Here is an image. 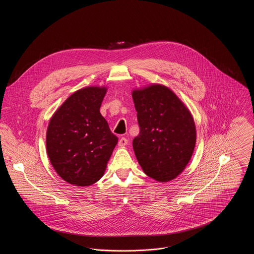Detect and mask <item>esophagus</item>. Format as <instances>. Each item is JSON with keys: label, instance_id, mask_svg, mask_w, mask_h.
Returning a JSON list of instances; mask_svg holds the SVG:
<instances>
[{"label": "esophagus", "instance_id": "1", "mask_svg": "<svg viewBox=\"0 0 254 254\" xmlns=\"http://www.w3.org/2000/svg\"><path fill=\"white\" fill-rule=\"evenodd\" d=\"M118 145H119V146H125V145H127V138L122 137L121 139L119 140V142H118Z\"/></svg>", "mask_w": 254, "mask_h": 254}]
</instances>
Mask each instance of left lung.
<instances>
[{
	"label": "left lung",
	"mask_w": 254,
	"mask_h": 254,
	"mask_svg": "<svg viewBox=\"0 0 254 254\" xmlns=\"http://www.w3.org/2000/svg\"><path fill=\"white\" fill-rule=\"evenodd\" d=\"M140 132L133 139L136 158L145 174L156 181L178 176L193 153V118L167 86L153 85L132 92Z\"/></svg>",
	"instance_id": "1"
}]
</instances>
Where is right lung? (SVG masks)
I'll return each mask as SVG.
<instances>
[{
	"instance_id": "right-lung-1",
	"label": "right lung",
	"mask_w": 254,
	"mask_h": 254,
	"mask_svg": "<svg viewBox=\"0 0 254 254\" xmlns=\"http://www.w3.org/2000/svg\"><path fill=\"white\" fill-rule=\"evenodd\" d=\"M106 87L74 92L50 119L47 150L51 165L64 181L89 186L104 175L118 138L110 131L100 108Z\"/></svg>"
}]
</instances>
